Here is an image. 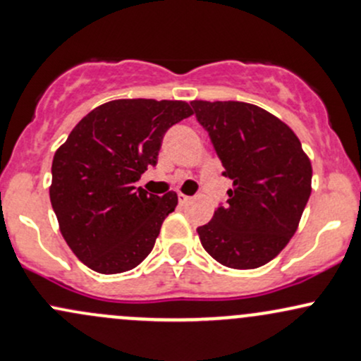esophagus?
Instances as JSON below:
<instances>
[{
  "label": "esophagus",
  "instance_id": "obj_1",
  "mask_svg": "<svg viewBox=\"0 0 361 361\" xmlns=\"http://www.w3.org/2000/svg\"><path fill=\"white\" fill-rule=\"evenodd\" d=\"M189 200H191V196H185V195H182V192H179V203L180 204H185Z\"/></svg>",
  "mask_w": 361,
  "mask_h": 361
}]
</instances>
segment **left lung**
I'll use <instances>...</instances> for the list:
<instances>
[{"label": "left lung", "mask_w": 361, "mask_h": 361, "mask_svg": "<svg viewBox=\"0 0 361 361\" xmlns=\"http://www.w3.org/2000/svg\"><path fill=\"white\" fill-rule=\"evenodd\" d=\"M232 180L227 203L197 227L212 258L231 269H258L296 232L312 192V164L296 134L272 114L243 102H191Z\"/></svg>", "instance_id": "1"}]
</instances>
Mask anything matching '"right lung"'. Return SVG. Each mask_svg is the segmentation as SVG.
<instances>
[{
	"instance_id": "right-lung-1",
	"label": "right lung",
	"mask_w": 361,
	"mask_h": 361,
	"mask_svg": "<svg viewBox=\"0 0 361 361\" xmlns=\"http://www.w3.org/2000/svg\"><path fill=\"white\" fill-rule=\"evenodd\" d=\"M189 115L185 102L115 99L89 111L55 153L49 200L89 269L127 272L151 253L177 195H149L134 182L157 165L166 130Z\"/></svg>"
}]
</instances>
